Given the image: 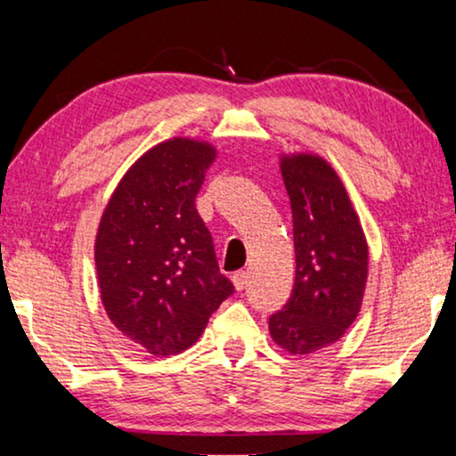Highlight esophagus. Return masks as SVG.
I'll list each match as a JSON object with an SVG mask.
<instances>
[{"label": "esophagus", "mask_w": 456, "mask_h": 456, "mask_svg": "<svg viewBox=\"0 0 456 456\" xmlns=\"http://www.w3.org/2000/svg\"><path fill=\"white\" fill-rule=\"evenodd\" d=\"M231 279H233V285H235L237 291H241L243 287L248 285V273H246V271H237V273H233V277H231Z\"/></svg>", "instance_id": "34e87169"}]
</instances>
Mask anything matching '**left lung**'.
Wrapping results in <instances>:
<instances>
[{"mask_svg":"<svg viewBox=\"0 0 456 456\" xmlns=\"http://www.w3.org/2000/svg\"><path fill=\"white\" fill-rule=\"evenodd\" d=\"M293 215L295 283L268 320L273 341L291 355L337 343L362 310L368 241L341 177L314 152L281 155Z\"/></svg>","mask_w":456,"mask_h":456,"instance_id":"8db88e82","label":"left lung"}]
</instances>
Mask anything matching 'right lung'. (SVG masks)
<instances>
[{
	"label": "right lung",
	"mask_w": 456,
	"mask_h": 456,
	"mask_svg": "<svg viewBox=\"0 0 456 456\" xmlns=\"http://www.w3.org/2000/svg\"><path fill=\"white\" fill-rule=\"evenodd\" d=\"M215 159L204 140H165L126 171L102 210L94 241L102 307L151 355L191 347L233 293L196 210Z\"/></svg>",
	"instance_id": "1"
}]
</instances>
